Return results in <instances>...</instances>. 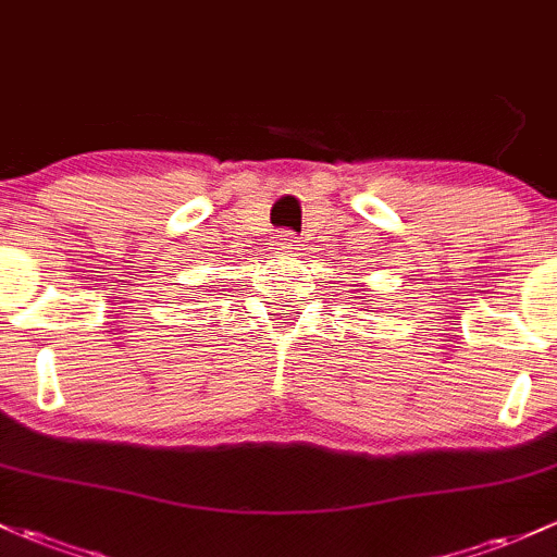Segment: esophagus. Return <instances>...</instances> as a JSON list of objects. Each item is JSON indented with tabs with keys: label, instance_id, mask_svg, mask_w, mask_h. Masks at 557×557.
Returning <instances> with one entry per match:
<instances>
[{
	"label": "esophagus",
	"instance_id": "esophagus-1",
	"mask_svg": "<svg viewBox=\"0 0 557 557\" xmlns=\"http://www.w3.org/2000/svg\"><path fill=\"white\" fill-rule=\"evenodd\" d=\"M276 249L278 252H295V249H300V238L289 231H281L276 236Z\"/></svg>",
	"mask_w": 557,
	"mask_h": 557
}]
</instances>
